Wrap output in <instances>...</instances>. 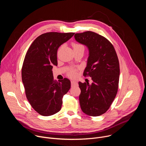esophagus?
Listing matches in <instances>:
<instances>
[{
	"mask_svg": "<svg viewBox=\"0 0 146 146\" xmlns=\"http://www.w3.org/2000/svg\"><path fill=\"white\" fill-rule=\"evenodd\" d=\"M71 85L72 86H78L77 82L76 81H71Z\"/></svg>",
	"mask_w": 146,
	"mask_h": 146,
	"instance_id": "1",
	"label": "esophagus"
}]
</instances>
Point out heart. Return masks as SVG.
<instances>
[{
	"mask_svg": "<svg viewBox=\"0 0 146 146\" xmlns=\"http://www.w3.org/2000/svg\"><path fill=\"white\" fill-rule=\"evenodd\" d=\"M72 46L74 50H77L79 49H84V46L78 43L73 42L72 43ZM78 70V68H72L68 70L67 73V75L70 78H74L77 75Z\"/></svg>",
	"mask_w": 146,
	"mask_h": 146,
	"instance_id": "1",
	"label": "heart"
}]
</instances>
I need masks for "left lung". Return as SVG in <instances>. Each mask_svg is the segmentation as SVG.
<instances>
[{"label":"left lung","instance_id":"obj_1","mask_svg":"<svg viewBox=\"0 0 146 146\" xmlns=\"http://www.w3.org/2000/svg\"><path fill=\"white\" fill-rule=\"evenodd\" d=\"M75 39L87 46L90 55L83 76L93 82H78L82 111L90 116H99L110 108L118 92L119 64L113 45L106 37L87 31L76 33Z\"/></svg>","mask_w":146,"mask_h":146}]
</instances>
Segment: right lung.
Masks as SVG:
<instances>
[{
	"label": "right lung",
	"mask_w": 146,
	"mask_h": 146,
	"mask_svg": "<svg viewBox=\"0 0 146 146\" xmlns=\"http://www.w3.org/2000/svg\"><path fill=\"white\" fill-rule=\"evenodd\" d=\"M74 33L47 32L38 36L30 46L22 67V80L27 98L39 114L50 116L61 109L62 99L70 88L64 78L54 80L52 66L57 65V51Z\"/></svg>",
	"instance_id": "1"
}]
</instances>
